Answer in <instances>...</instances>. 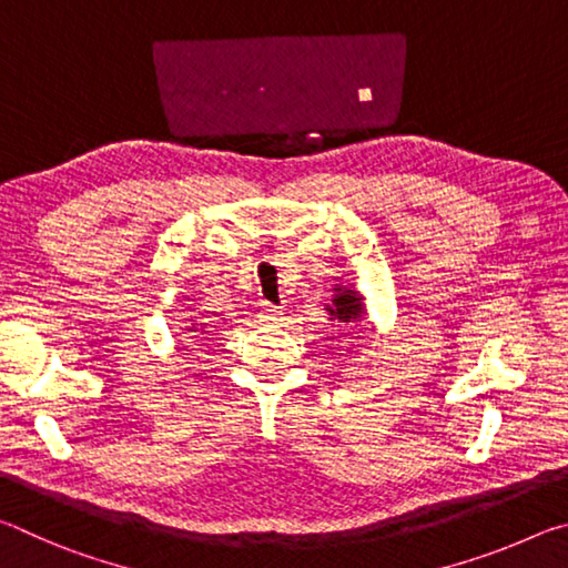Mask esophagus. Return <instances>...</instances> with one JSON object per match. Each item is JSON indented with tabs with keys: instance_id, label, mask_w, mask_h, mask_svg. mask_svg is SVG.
I'll use <instances>...</instances> for the list:
<instances>
[{
	"instance_id": "1",
	"label": "esophagus",
	"mask_w": 568,
	"mask_h": 568,
	"mask_svg": "<svg viewBox=\"0 0 568 568\" xmlns=\"http://www.w3.org/2000/svg\"><path fill=\"white\" fill-rule=\"evenodd\" d=\"M261 318L265 323H277V321H283V311H281V307H275V305H263Z\"/></svg>"
}]
</instances>
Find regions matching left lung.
<instances>
[{
    "mask_svg": "<svg viewBox=\"0 0 568 568\" xmlns=\"http://www.w3.org/2000/svg\"><path fill=\"white\" fill-rule=\"evenodd\" d=\"M333 293L335 295L331 297V305H325V311L331 313V321L345 323V325L361 323L365 313L363 295L358 291H353V287H343V285H335Z\"/></svg>",
    "mask_w": 568,
    "mask_h": 568,
    "instance_id": "1",
    "label": "left lung"
}]
</instances>
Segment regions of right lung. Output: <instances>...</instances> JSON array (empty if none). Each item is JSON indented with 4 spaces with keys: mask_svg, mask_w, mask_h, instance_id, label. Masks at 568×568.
Here are the masks:
<instances>
[{
    "mask_svg": "<svg viewBox=\"0 0 568 568\" xmlns=\"http://www.w3.org/2000/svg\"><path fill=\"white\" fill-rule=\"evenodd\" d=\"M200 328H205V323H200ZM200 328H197V323H192V325H187V331H190V333H197V335H195V338H200V335H207V333H210V331H200Z\"/></svg>",
    "mask_w": 568,
    "mask_h": 568,
    "instance_id": "1",
    "label": "right lung"
}]
</instances>
